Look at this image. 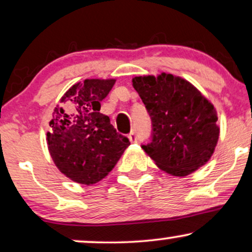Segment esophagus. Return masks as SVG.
Masks as SVG:
<instances>
[{
	"mask_svg": "<svg viewBox=\"0 0 252 252\" xmlns=\"http://www.w3.org/2000/svg\"><path fill=\"white\" fill-rule=\"evenodd\" d=\"M128 138H129V141H131V142H138V140H139L138 134H136L134 131H133L132 133H129Z\"/></svg>",
	"mask_w": 252,
	"mask_h": 252,
	"instance_id": "obj_1",
	"label": "esophagus"
}]
</instances>
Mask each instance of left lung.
I'll use <instances>...</instances> for the list:
<instances>
[{
    "instance_id": "1",
    "label": "left lung",
    "mask_w": 252,
    "mask_h": 252,
    "mask_svg": "<svg viewBox=\"0 0 252 252\" xmlns=\"http://www.w3.org/2000/svg\"><path fill=\"white\" fill-rule=\"evenodd\" d=\"M153 124V139L142 146L164 173L183 178L210 160L220 138L217 112L188 80L172 73L132 79Z\"/></svg>"
}]
</instances>
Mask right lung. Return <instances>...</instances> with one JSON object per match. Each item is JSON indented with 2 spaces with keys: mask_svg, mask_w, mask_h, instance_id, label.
Segmentation results:
<instances>
[{
  "mask_svg": "<svg viewBox=\"0 0 252 252\" xmlns=\"http://www.w3.org/2000/svg\"><path fill=\"white\" fill-rule=\"evenodd\" d=\"M116 79H85L67 90L55 107L46 133L49 153L60 172L73 182L94 185L108 175L129 146L110 118L100 113L101 100Z\"/></svg>",
  "mask_w": 252,
  "mask_h": 252,
  "instance_id": "obj_1",
  "label": "right lung"
}]
</instances>
